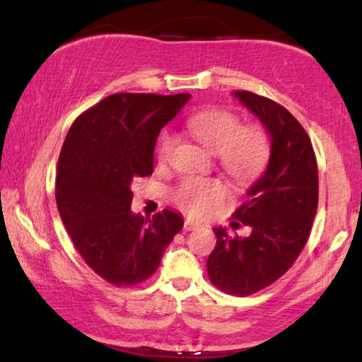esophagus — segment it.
I'll list each match as a JSON object with an SVG mask.
<instances>
[{"label":"esophagus","instance_id":"obj_1","mask_svg":"<svg viewBox=\"0 0 362 362\" xmlns=\"http://www.w3.org/2000/svg\"><path fill=\"white\" fill-rule=\"evenodd\" d=\"M201 224L194 219H191V217H187V219H185V230H194L199 227Z\"/></svg>","mask_w":362,"mask_h":362}]
</instances>
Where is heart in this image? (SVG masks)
<instances>
[{
  "label": "heart",
  "instance_id": "b5f03b06",
  "mask_svg": "<svg viewBox=\"0 0 362 362\" xmlns=\"http://www.w3.org/2000/svg\"><path fill=\"white\" fill-rule=\"evenodd\" d=\"M187 128L202 145L216 151L217 160L229 176L247 185L255 181L269 165L270 136L259 123L242 125L234 112L211 108L187 120ZM176 146V136L165 132L156 145V160L166 165ZM229 194V187L217 177L186 176L173 191V201L191 216H206Z\"/></svg>",
  "mask_w": 362,
  "mask_h": 362
}]
</instances>
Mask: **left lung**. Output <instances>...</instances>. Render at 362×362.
Masks as SVG:
<instances>
[{"instance_id": "1", "label": "left lung", "mask_w": 362, "mask_h": 362, "mask_svg": "<svg viewBox=\"0 0 362 362\" xmlns=\"http://www.w3.org/2000/svg\"><path fill=\"white\" fill-rule=\"evenodd\" d=\"M234 95L264 123L272 151L264 175L232 214L239 221L232 226L244 224L250 234L216 227L207 275L226 293L247 296L279 280L303 250L318 209V166L308 133L285 107L254 92Z\"/></svg>"}]
</instances>
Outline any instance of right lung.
Instances as JSON below:
<instances>
[{
  "label": "right lung",
  "mask_w": 362,
  "mask_h": 362,
  "mask_svg": "<svg viewBox=\"0 0 362 362\" xmlns=\"http://www.w3.org/2000/svg\"><path fill=\"white\" fill-rule=\"evenodd\" d=\"M189 93H113L76 118L57 161L59 214L83 262L115 286L150 279L182 217L133 214L132 186L153 173L161 128Z\"/></svg>",
  "instance_id": "1"
}]
</instances>
